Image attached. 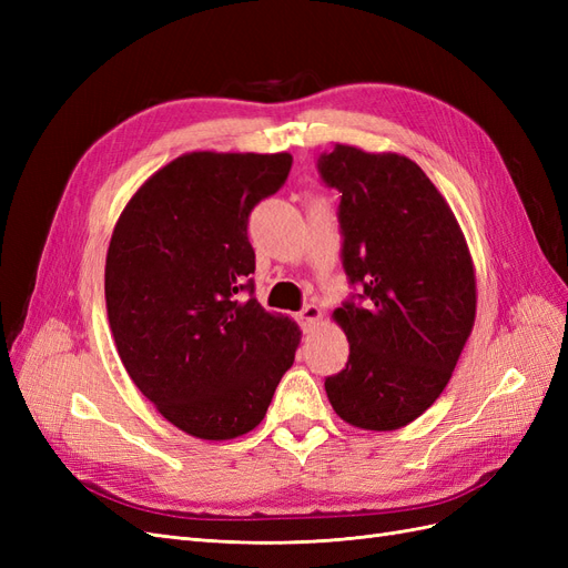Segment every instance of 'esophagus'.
<instances>
[{
    "mask_svg": "<svg viewBox=\"0 0 568 568\" xmlns=\"http://www.w3.org/2000/svg\"><path fill=\"white\" fill-rule=\"evenodd\" d=\"M320 317H322V311L317 305H305L303 311L298 313V322H301V326H303V332H313V326L320 322Z\"/></svg>",
    "mask_w": 568,
    "mask_h": 568,
    "instance_id": "esophagus-1",
    "label": "esophagus"
}]
</instances>
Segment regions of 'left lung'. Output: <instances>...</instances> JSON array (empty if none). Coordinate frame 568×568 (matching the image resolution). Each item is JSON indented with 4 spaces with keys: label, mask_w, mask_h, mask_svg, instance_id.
I'll list each match as a JSON object with an SVG mask.
<instances>
[{
    "label": "left lung",
    "mask_w": 568,
    "mask_h": 568,
    "mask_svg": "<svg viewBox=\"0 0 568 568\" xmlns=\"http://www.w3.org/2000/svg\"><path fill=\"white\" fill-rule=\"evenodd\" d=\"M317 170L341 194L343 270L359 286L332 315L351 355L326 376V398L351 426L395 432L436 403L474 329L471 253L448 201L407 156L336 144Z\"/></svg>",
    "instance_id": "1"
}]
</instances>
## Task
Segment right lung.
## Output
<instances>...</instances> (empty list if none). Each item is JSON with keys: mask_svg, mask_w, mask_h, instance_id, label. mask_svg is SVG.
<instances>
[{"mask_svg": "<svg viewBox=\"0 0 568 568\" xmlns=\"http://www.w3.org/2000/svg\"><path fill=\"white\" fill-rule=\"evenodd\" d=\"M291 153L192 151L153 173L120 213L106 311L134 386L180 432L244 436L263 422L301 329L253 298L248 215Z\"/></svg>", "mask_w": 568, "mask_h": 568, "instance_id": "1", "label": "right lung"}]
</instances>
